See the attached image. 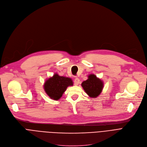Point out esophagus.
<instances>
[{
  "label": "esophagus",
  "instance_id": "esophagus-1",
  "mask_svg": "<svg viewBox=\"0 0 147 147\" xmlns=\"http://www.w3.org/2000/svg\"><path fill=\"white\" fill-rule=\"evenodd\" d=\"M74 83L75 85H78L80 83V80L79 79H78V78H75L74 80Z\"/></svg>",
  "mask_w": 147,
  "mask_h": 147
}]
</instances>
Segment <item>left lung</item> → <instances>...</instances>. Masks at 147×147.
<instances>
[{
    "mask_svg": "<svg viewBox=\"0 0 147 147\" xmlns=\"http://www.w3.org/2000/svg\"><path fill=\"white\" fill-rule=\"evenodd\" d=\"M85 92L92 98H96L101 93L103 88V82L94 74H90L88 79L82 83Z\"/></svg>",
    "mask_w": 147,
    "mask_h": 147,
    "instance_id": "obj_1",
    "label": "left lung"
}]
</instances>
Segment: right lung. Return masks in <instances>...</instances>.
<instances>
[{"label": "right lung", "mask_w": 147, "mask_h": 147, "mask_svg": "<svg viewBox=\"0 0 147 147\" xmlns=\"http://www.w3.org/2000/svg\"><path fill=\"white\" fill-rule=\"evenodd\" d=\"M73 85V82L70 78L60 76L55 73L45 81L44 89L51 99L57 100L61 98L67 87Z\"/></svg>", "instance_id": "1"}]
</instances>
